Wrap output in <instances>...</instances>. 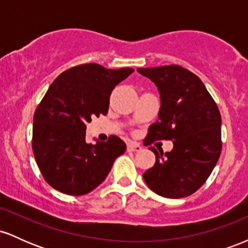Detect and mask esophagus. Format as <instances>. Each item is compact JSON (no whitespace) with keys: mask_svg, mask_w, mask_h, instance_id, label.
<instances>
[{"mask_svg":"<svg viewBox=\"0 0 248 248\" xmlns=\"http://www.w3.org/2000/svg\"><path fill=\"white\" fill-rule=\"evenodd\" d=\"M142 149V147L138 142H128L127 144V150L128 152H140Z\"/></svg>","mask_w":248,"mask_h":248,"instance_id":"esophagus-1","label":"esophagus"}]
</instances>
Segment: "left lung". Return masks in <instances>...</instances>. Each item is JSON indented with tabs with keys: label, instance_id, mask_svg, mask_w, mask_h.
<instances>
[{
	"label": "left lung",
	"instance_id": "8db88e82",
	"mask_svg": "<svg viewBox=\"0 0 248 248\" xmlns=\"http://www.w3.org/2000/svg\"><path fill=\"white\" fill-rule=\"evenodd\" d=\"M157 87L158 121L150 124L144 144L170 140L171 152L157 153L143 173L154 192L166 198L192 195L205 183L221 152V118L215 100L197 76L178 65L138 69Z\"/></svg>",
	"mask_w": 248,
	"mask_h": 248
}]
</instances>
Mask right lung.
Wrapping results in <instances>:
<instances>
[{
  "mask_svg": "<svg viewBox=\"0 0 248 248\" xmlns=\"http://www.w3.org/2000/svg\"><path fill=\"white\" fill-rule=\"evenodd\" d=\"M134 72L108 70L95 62L71 67L50 85L33 115L32 150L37 166L53 189L72 196L99 186L126 143L118 136L86 142V124L107 114L113 88Z\"/></svg>",
  "mask_w": 248,
  "mask_h": 248,
  "instance_id": "obj_1",
  "label": "right lung"
}]
</instances>
